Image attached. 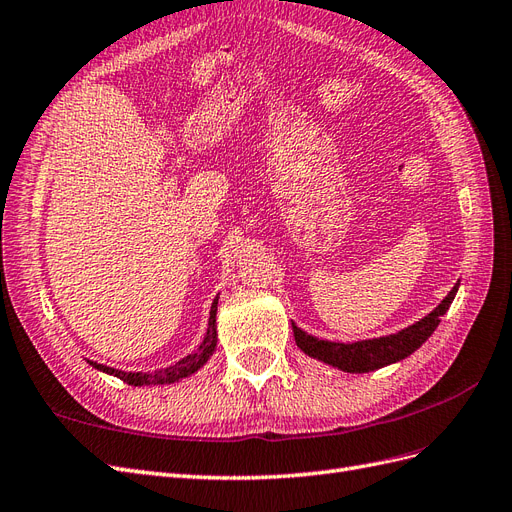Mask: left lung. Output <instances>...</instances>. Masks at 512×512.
Listing matches in <instances>:
<instances>
[{
    "instance_id": "obj_1",
    "label": "left lung",
    "mask_w": 512,
    "mask_h": 512,
    "mask_svg": "<svg viewBox=\"0 0 512 512\" xmlns=\"http://www.w3.org/2000/svg\"><path fill=\"white\" fill-rule=\"evenodd\" d=\"M457 290H459V282L440 301V305L436 309H431L425 318L391 335L342 344V342H329V339H318L314 335H307L303 329H299L297 324L292 322L294 342H297V346L307 356H312V359H318L331 367L348 371V374H367V371H374L406 359V356H410L414 350L421 348L431 337V333L438 329L440 318L448 312V307H451Z\"/></svg>"
}]
</instances>
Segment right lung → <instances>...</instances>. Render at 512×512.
<instances>
[{
	"instance_id": "1",
	"label": "right lung",
	"mask_w": 512,
	"mask_h": 512,
	"mask_svg": "<svg viewBox=\"0 0 512 512\" xmlns=\"http://www.w3.org/2000/svg\"><path fill=\"white\" fill-rule=\"evenodd\" d=\"M215 314H218V297L213 299L211 312H209L207 335H205L203 342H200L198 350L194 354L183 356L181 361H177L175 365H170V367L156 369V371H121V369L106 367V365L96 363V361H87V363L94 367V369L104 371V374L115 376V378L128 382L132 386H151V384H173V382H179L183 378L196 374V371L203 367L211 359V354L215 352V346H218V324H215Z\"/></svg>"
}]
</instances>
